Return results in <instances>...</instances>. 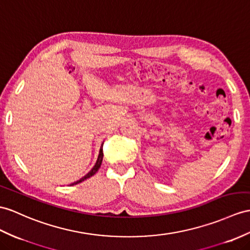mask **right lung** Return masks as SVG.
<instances>
[{
    "instance_id": "1",
    "label": "right lung",
    "mask_w": 250,
    "mask_h": 250,
    "mask_svg": "<svg viewBox=\"0 0 250 250\" xmlns=\"http://www.w3.org/2000/svg\"><path fill=\"white\" fill-rule=\"evenodd\" d=\"M103 144H104V143H102V146H101V148H100L99 157H97V160H96V162H95V164H94V167H93L92 168H91V171H90L88 174L84 175L83 178H81V179L75 181V182H73V184H71L70 186L77 185V184H79V182H83V180H86V179H88V178H90V177H92V176H93L97 171H99V168L101 167V164H102V161H103V156H104V154H103Z\"/></svg>"
}]
</instances>
